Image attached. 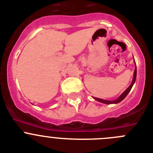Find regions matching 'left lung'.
Masks as SVG:
<instances>
[{
  "label": "left lung",
  "instance_id": "8db88e82",
  "mask_svg": "<svg viewBox=\"0 0 153 153\" xmlns=\"http://www.w3.org/2000/svg\"><path fill=\"white\" fill-rule=\"evenodd\" d=\"M136 77H137V67L135 68V71H134V79H133V81H132V83L131 84V86H129L128 88H127V89H126L125 91H124V92H123L121 95L120 96V97L117 98L116 100L114 101H107V100H104V99H98V98H94V99H96V101H98V102H102V103H105V104H114V103H118V102H121V101L123 100V99H124V98L126 97V96H127V94L129 93V92L131 91V88H132L133 85H134V83L136 81Z\"/></svg>",
  "mask_w": 153,
  "mask_h": 153
}]
</instances>
